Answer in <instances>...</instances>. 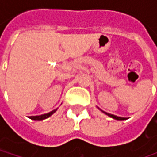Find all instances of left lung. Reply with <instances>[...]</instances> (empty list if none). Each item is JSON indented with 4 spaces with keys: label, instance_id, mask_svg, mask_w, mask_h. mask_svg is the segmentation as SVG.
<instances>
[{
    "label": "left lung",
    "instance_id": "obj_1",
    "mask_svg": "<svg viewBox=\"0 0 157 157\" xmlns=\"http://www.w3.org/2000/svg\"><path fill=\"white\" fill-rule=\"evenodd\" d=\"M106 115H108L109 117L113 118V119H114V120H117V121H124V120H127L126 118H123V117H119V116H116V115H113V114H111V113H105V112L102 111Z\"/></svg>",
    "mask_w": 157,
    "mask_h": 157
}]
</instances>
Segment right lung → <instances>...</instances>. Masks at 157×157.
Here are the masks:
<instances>
[{
	"mask_svg": "<svg viewBox=\"0 0 157 157\" xmlns=\"http://www.w3.org/2000/svg\"><path fill=\"white\" fill-rule=\"evenodd\" d=\"M57 109H55V110H53V111L50 112V113H44V114H41V115H36V116H29V119H31V120H34V121H43V120H44V119H47V118H49L50 116H52V114L55 113V112L57 111Z\"/></svg>",
	"mask_w": 157,
	"mask_h": 157,
	"instance_id": "add662e5",
	"label": "right lung"
}]
</instances>
